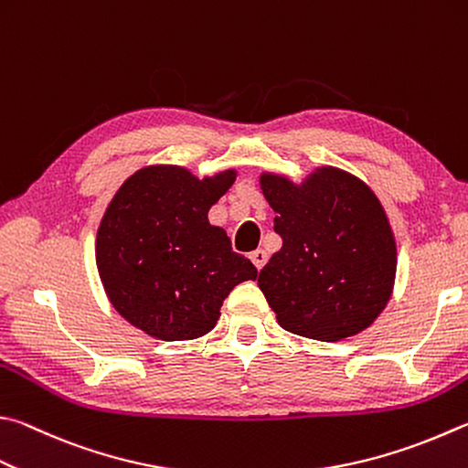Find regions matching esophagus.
I'll use <instances>...</instances> for the list:
<instances>
[{
  "label": "esophagus",
  "mask_w": 468,
  "mask_h": 468,
  "mask_svg": "<svg viewBox=\"0 0 468 468\" xmlns=\"http://www.w3.org/2000/svg\"><path fill=\"white\" fill-rule=\"evenodd\" d=\"M250 260L253 261V266H256L258 270H261L263 266H266V261H268V253L263 251V250H256V251L250 253Z\"/></svg>",
  "instance_id": "esophagus-1"
}]
</instances>
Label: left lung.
<instances>
[{
	"label": "left lung",
	"instance_id": "left-lung-1",
	"mask_svg": "<svg viewBox=\"0 0 468 468\" xmlns=\"http://www.w3.org/2000/svg\"><path fill=\"white\" fill-rule=\"evenodd\" d=\"M282 248L258 284L280 327L339 342L360 334L393 292L397 248L378 198L358 177L321 167L301 186L261 174Z\"/></svg>",
	"mask_w": 468,
	"mask_h": 468
}]
</instances>
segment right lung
I'll return each mask as SVG.
<instances>
[{"mask_svg": "<svg viewBox=\"0 0 468 468\" xmlns=\"http://www.w3.org/2000/svg\"><path fill=\"white\" fill-rule=\"evenodd\" d=\"M235 172L198 180L176 165L143 167L114 194L96 239V263L110 303L145 334L180 342L208 334L220 307L253 263L231 250L208 210Z\"/></svg>", "mask_w": 468, "mask_h": 468, "instance_id": "add662e5", "label": "right lung"}]
</instances>
